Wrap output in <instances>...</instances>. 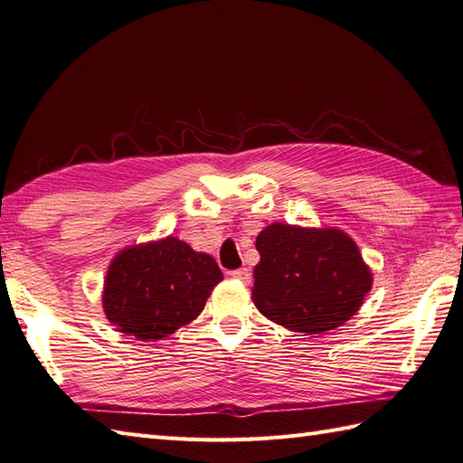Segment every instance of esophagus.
<instances>
[{
	"label": "esophagus",
	"mask_w": 463,
	"mask_h": 463,
	"mask_svg": "<svg viewBox=\"0 0 463 463\" xmlns=\"http://www.w3.org/2000/svg\"><path fill=\"white\" fill-rule=\"evenodd\" d=\"M231 276L234 278V279H239V281H242V283H250V269L248 268H241V269H234V271H231Z\"/></svg>",
	"instance_id": "esophagus-1"
}]
</instances>
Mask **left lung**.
I'll return each mask as SVG.
<instances>
[{
	"instance_id": "left-lung-1",
	"label": "left lung",
	"mask_w": 463,
	"mask_h": 463,
	"mask_svg": "<svg viewBox=\"0 0 463 463\" xmlns=\"http://www.w3.org/2000/svg\"><path fill=\"white\" fill-rule=\"evenodd\" d=\"M252 301L269 321L295 333L323 335L358 313L372 271L338 229L274 222L256 239Z\"/></svg>"
}]
</instances>
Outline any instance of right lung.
<instances>
[{
    "label": "right lung",
    "instance_id": "add662e5",
    "mask_svg": "<svg viewBox=\"0 0 463 463\" xmlns=\"http://www.w3.org/2000/svg\"><path fill=\"white\" fill-rule=\"evenodd\" d=\"M221 279L215 260L174 236L130 246L109 266L103 311L118 333L160 340L192 323Z\"/></svg>",
    "mask_w": 463,
    "mask_h": 463
}]
</instances>
